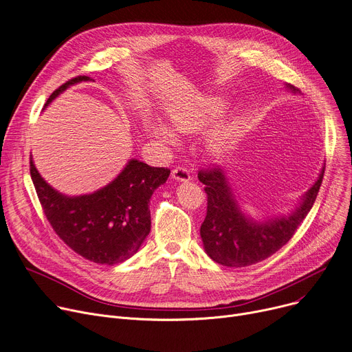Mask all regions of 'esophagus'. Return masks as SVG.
Returning a JSON list of instances; mask_svg holds the SVG:
<instances>
[{
  "mask_svg": "<svg viewBox=\"0 0 352 352\" xmlns=\"http://www.w3.org/2000/svg\"><path fill=\"white\" fill-rule=\"evenodd\" d=\"M172 179L176 182H189L190 173L189 170L185 169V167H176V169L172 170Z\"/></svg>",
  "mask_w": 352,
  "mask_h": 352,
  "instance_id": "obj_1",
  "label": "esophagus"
}]
</instances>
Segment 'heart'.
Instances as JSON below:
<instances>
[{"label":"heart","mask_w":352,"mask_h":352,"mask_svg":"<svg viewBox=\"0 0 352 352\" xmlns=\"http://www.w3.org/2000/svg\"><path fill=\"white\" fill-rule=\"evenodd\" d=\"M225 110V103L219 98H199L195 102L180 104L169 111L172 127L180 133H197L214 122ZM150 135L164 142H175V133L160 122H146ZM232 140V127L226 123L214 126L206 136L208 152L213 156L223 155Z\"/></svg>","instance_id":"b5f03b06"}]
</instances>
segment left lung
Wrapping results in <instances>:
<instances>
[{
  "label": "left lung",
  "mask_w": 352,
  "mask_h": 352,
  "mask_svg": "<svg viewBox=\"0 0 352 352\" xmlns=\"http://www.w3.org/2000/svg\"><path fill=\"white\" fill-rule=\"evenodd\" d=\"M287 89L295 94L300 93L291 85H287ZM324 172L325 164L291 212L254 219L243 212L223 169L213 167L206 172L200 170L197 177L208 195V212L200 226V238L208 256L223 266L243 267L274 255L294 236L309 213L320 192Z\"/></svg>",
  "instance_id": "left-lung-1"
}]
</instances>
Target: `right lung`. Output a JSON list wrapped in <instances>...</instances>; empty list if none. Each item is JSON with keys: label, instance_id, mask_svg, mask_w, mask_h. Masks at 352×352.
I'll use <instances>...</instances> for the list:
<instances>
[{"label": "right lung", "instance_id": "right-lung-1", "mask_svg": "<svg viewBox=\"0 0 352 352\" xmlns=\"http://www.w3.org/2000/svg\"><path fill=\"white\" fill-rule=\"evenodd\" d=\"M81 81L93 80L87 76L69 80L48 97L44 107ZM30 173L43 210L60 239L91 262L116 265L135 255L147 238L152 225L150 197L166 183L170 170L130 159L109 185L78 196H67L50 186L32 157Z\"/></svg>", "mask_w": 352, "mask_h": 352}]
</instances>
